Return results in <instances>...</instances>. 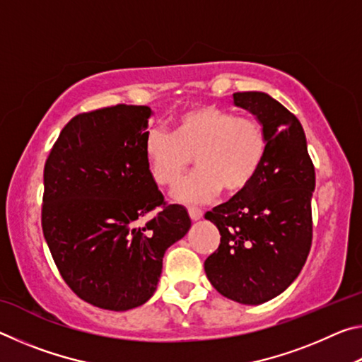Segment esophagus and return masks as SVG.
<instances>
[{
	"label": "esophagus",
	"instance_id": "esophagus-1",
	"mask_svg": "<svg viewBox=\"0 0 362 362\" xmlns=\"http://www.w3.org/2000/svg\"><path fill=\"white\" fill-rule=\"evenodd\" d=\"M188 214H189V218H192L193 222H198V220L203 217V211L198 209V207H188Z\"/></svg>",
	"mask_w": 362,
	"mask_h": 362
}]
</instances>
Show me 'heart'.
<instances>
[{
    "label": "heart",
    "mask_w": 362,
    "mask_h": 362,
    "mask_svg": "<svg viewBox=\"0 0 362 362\" xmlns=\"http://www.w3.org/2000/svg\"><path fill=\"white\" fill-rule=\"evenodd\" d=\"M267 150L268 136L260 121L211 105L177 115L170 136L153 129L145 139L151 177L161 187H175L194 158L198 173L174 192L185 204L207 203L222 188L241 193L255 179Z\"/></svg>",
    "instance_id": "b5f03b06"
}]
</instances>
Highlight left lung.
<instances>
[{"label": "left lung", "mask_w": 362, "mask_h": 362, "mask_svg": "<svg viewBox=\"0 0 362 362\" xmlns=\"http://www.w3.org/2000/svg\"><path fill=\"white\" fill-rule=\"evenodd\" d=\"M235 105L265 127L267 156L252 183L206 212L220 231L204 272L223 297L260 305L298 276L313 240L315 166L300 121L265 93H235Z\"/></svg>", "instance_id": "left-lung-1"}]
</instances>
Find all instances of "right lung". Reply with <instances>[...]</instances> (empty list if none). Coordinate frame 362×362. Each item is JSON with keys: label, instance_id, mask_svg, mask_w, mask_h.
<instances>
[{"label": "right lung", "instance_id": "add662e5", "mask_svg": "<svg viewBox=\"0 0 362 362\" xmlns=\"http://www.w3.org/2000/svg\"><path fill=\"white\" fill-rule=\"evenodd\" d=\"M151 113L121 103L76 115L46 159L45 240L70 289L103 310L144 305L156 291L164 252L192 226L185 207L168 206L151 177Z\"/></svg>", "mask_w": 362, "mask_h": 362}]
</instances>
